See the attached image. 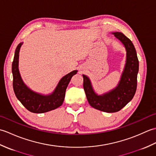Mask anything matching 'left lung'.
Here are the masks:
<instances>
[{
	"label": "left lung",
	"instance_id": "8db88e82",
	"mask_svg": "<svg viewBox=\"0 0 156 156\" xmlns=\"http://www.w3.org/2000/svg\"><path fill=\"white\" fill-rule=\"evenodd\" d=\"M124 45L127 58L124 70L117 87L107 93L98 95L95 93L90 79L83 76V87L89 104L93 108L107 112L120 111L133 98L137 90L139 60L133 43L121 32L112 33Z\"/></svg>",
	"mask_w": 156,
	"mask_h": 156
}]
</instances>
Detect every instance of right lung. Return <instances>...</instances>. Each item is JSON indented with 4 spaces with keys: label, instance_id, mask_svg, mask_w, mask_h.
I'll return each mask as SVG.
<instances>
[{
    "label": "right lung",
    "instance_id": "1",
    "mask_svg": "<svg viewBox=\"0 0 156 156\" xmlns=\"http://www.w3.org/2000/svg\"><path fill=\"white\" fill-rule=\"evenodd\" d=\"M23 43L16 48L12 64L13 90L18 100L30 112L43 113L58 108L64 100L66 90L72 77L77 73L74 70L64 76L59 82L54 91L49 95H43L31 90L23 82L19 70V51Z\"/></svg>",
    "mask_w": 156,
    "mask_h": 156
}]
</instances>
